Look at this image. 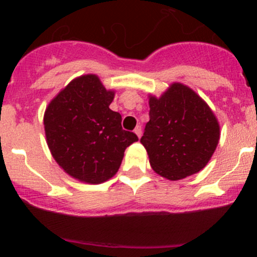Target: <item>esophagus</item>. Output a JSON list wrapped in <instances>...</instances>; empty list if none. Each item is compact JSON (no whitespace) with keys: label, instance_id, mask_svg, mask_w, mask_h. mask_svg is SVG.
I'll return each mask as SVG.
<instances>
[{"label":"esophagus","instance_id":"1","mask_svg":"<svg viewBox=\"0 0 257 257\" xmlns=\"http://www.w3.org/2000/svg\"><path fill=\"white\" fill-rule=\"evenodd\" d=\"M134 132H135V134H137L139 138H140V137H141V134H143V129H141V126H140V125H138L137 128L134 129Z\"/></svg>","mask_w":257,"mask_h":257}]
</instances>
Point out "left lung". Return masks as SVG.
Returning a JSON list of instances; mask_svg holds the SVG:
<instances>
[{"label": "left lung", "instance_id": "8db88e82", "mask_svg": "<svg viewBox=\"0 0 257 257\" xmlns=\"http://www.w3.org/2000/svg\"><path fill=\"white\" fill-rule=\"evenodd\" d=\"M149 114L140 141L156 173L175 181L206 166L219 144L220 126L204 100L174 83L159 99L150 98Z\"/></svg>", "mask_w": 257, "mask_h": 257}]
</instances>
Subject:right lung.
I'll use <instances>...</instances> for the list:
<instances>
[{
  "instance_id": "right-lung-1",
  "label": "right lung",
  "mask_w": 257,
  "mask_h": 257,
  "mask_svg": "<svg viewBox=\"0 0 257 257\" xmlns=\"http://www.w3.org/2000/svg\"><path fill=\"white\" fill-rule=\"evenodd\" d=\"M113 96L95 75H85L70 82L47 107V144L72 178L88 184L106 181L119 169L126 147L139 140L108 107Z\"/></svg>"
}]
</instances>
